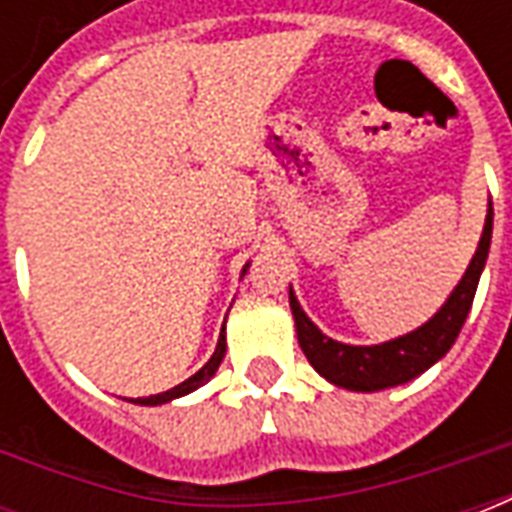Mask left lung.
Masks as SVG:
<instances>
[{"label":"left lung","instance_id":"obj_1","mask_svg":"<svg viewBox=\"0 0 512 512\" xmlns=\"http://www.w3.org/2000/svg\"><path fill=\"white\" fill-rule=\"evenodd\" d=\"M491 230H494V208L488 202L485 227L483 235H480V244H477V252H474L472 263L466 268L461 282L450 293V299L441 304V310L428 323H422L419 329L403 334V337H395L389 343H337L332 337H326L307 318V312L301 310L299 299L290 290V310H293V321H296V334H299L301 351L310 359V365L326 381H332L334 386H343V389H351V392H378V389L406 384L411 378L422 376L428 367L436 365L441 356L450 351L455 337L461 334L463 321L472 310L485 260H488Z\"/></svg>","mask_w":512,"mask_h":512}]
</instances>
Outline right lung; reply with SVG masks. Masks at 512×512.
<instances>
[{
	"mask_svg": "<svg viewBox=\"0 0 512 512\" xmlns=\"http://www.w3.org/2000/svg\"><path fill=\"white\" fill-rule=\"evenodd\" d=\"M246 274V266L244 271H241V277ZM224 351H227V340H224V329L222 334H219V343H216V351H213V356L205 362V365L194 373L191 378H186L183 384L172 386V389H167V392H161V395H150V397H136V400H131V403H139V406H161V403H169V400H175V397H183L189 395V392H194V389H200L202 384H208L213 378V373L219 370V365H222L224 359Z\"/></svg>",
	"mask_w": 512,
	"mask_h": 512,
	"instance_id": "1",
	"label": "right lung"
}]
</instances>
